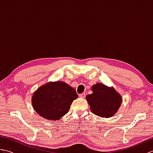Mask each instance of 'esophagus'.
I'll use <instances>...</instances> for the list:
<instances>
[{"instance_id": "1", "label": "esophagus", "mask_w": 153, "mask_h": 153, "mask_svg": "<svg viewBox=\"0 0 153 153\" xmlns=\"http://www.w3.org/2000/svg\"><path fill=\"white\" fill-rule=\"evenodd\" d=\"M79 97H80V98H82V99H84L85 97V93H82V94H79Z\"/></svg>"}]
</instances>
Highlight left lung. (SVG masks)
Returning a JSON list of instances; mask_svg holds the SVG:
<instances>
[{"mask_svg": "<svg viewBox=\"0 0 153 153\" xmlns=\"http://www.w3.org/2000/svg\"><path fill=\"white\" fill-rule=\"evenodd\" d=\"M91 90L93 93L87 95L86 99L94 114L108 118L118 112L122 98L112 87L97 83L92 86Z\"/></svg>", "mask_w": 153, "mask_h": 153, "instance_id": "obj_1", "label": "left lung"}]
</instances>
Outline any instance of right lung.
<instances>
[{
	"label": "right lung",
	"mask_w": 153,
	"mask_h": 153,
	"mask_svg": "<svg viewBox=\"0 0 153 153\" xmlns=\"http://www.w3.org/2000/svg\"><path fill=\"white\" fill-rule=\"evenodd\" d=\"M78 95L73 87L63 82H50L35 91L31 98L36 112L48 120H59L70 110Z\"/></svg>",
	"instance_id": "add662e5"
}]
</instances>
